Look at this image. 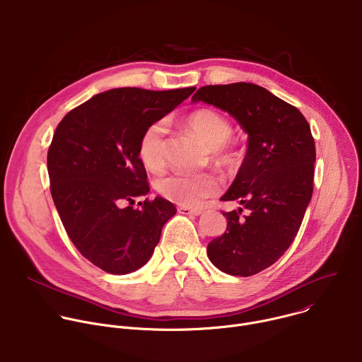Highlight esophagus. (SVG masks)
I'll return each mask as SVG.
<instances>
[{
	"mask_svg": "<svg viewBox=\"0 0 362 362\" xmlns=\"http://www.w3.org/2000/svg\"><path fill=\"white\" fill-rule=\"evenodd\" d=\"M177 211L182 214H190V216H199L202 214L200 209H192V207H186V206H180L177 207Z\"/></svg>",
	"mask_w": 362,
	"mask_h": 362,
	"instance_id": "esophagus-1",
	"label": "esophagus"
}]
</instances>
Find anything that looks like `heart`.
<instances>
[{"label": "heart", "instance_id": "1", "mask_svg": "<svg viewBox=\"0 0 362 362\" xmlns=\"http://www.w3.org/2000/svg\"><path fill=\"white\" fill-rule=\"evenodd\" d=\"M185 128L194 135L210 152V160L223 170L237 166V155L230 151L228 142L233 128L228 120L213 109H197L185 119ZM138 155L142 165L153 173L160 172L166 163V125L162 120L149 125L139 141ZM162 197L180 206H197L220 190V182L210 173L186 175L172 173L156 182Z\"/></svg>", "mask_w": 362, "mask_h": 362}]
</instances>
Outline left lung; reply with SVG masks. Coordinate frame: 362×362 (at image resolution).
<instances>
[{"mask_svg": "<svg viewBox=\"0 0 362 362\" xmlns=\"http://www.w3.org/2000/svg\"><path fill=\"white\" fill-rule=\"evenodd\" d=\"M204 102L231 115L247 134V151L220 200H237L247 216L223 211L226 233L207 246L210 262L230 276L249 277L274 264L291 246L313 196L315 145L293 105L266 88L235 82L197 89Z\"/></svg>", "mask_w": 362, "mask_h": 362, "instance_id": "1", "label": "left lung"}]
</instances>
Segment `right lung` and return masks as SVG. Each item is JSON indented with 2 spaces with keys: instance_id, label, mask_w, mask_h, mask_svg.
<instances>
[{
  "instance_id": "obj_1",
  "label": "right lung",
  "mask_w": 362,
  "mask_h": 362,
  "mask_svg": "<svg viewBox=\"0 0 362 362\" xmlns=\"http://www.w3.org/2000/svg\"><path fill=\"white\" fill-rule=\"evenodd\" d=\"M194 89H110L72 109L57 127L47 158L55 207L75 247L106 273L145 266L176 214L173 203L159 196L131 206L149 193L138 146L144 131Z\"/></svg>"
}]
</instances>
